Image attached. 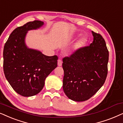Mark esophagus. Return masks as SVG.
<instances>
[{
    "instance_id": "esophagus-1",
    "label": "esophagus",
    "mask_w": 123,
    "mask_h": 123,
    "mask_svg": "<svg viewBox=\"0 0 123 123\" xmlns=\"http://www.w3.org/2000/svg\"><path fill=\"white\" fill-rule=\"evenodd\" d=\"M62 61L61 60H58V66H62Z\"/></svg>"
}]
</instances>
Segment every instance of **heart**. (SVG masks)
I'll use <instances>...</instances> for the list:
<instances>
[{
  "instance_id": "1",
  "label": "heart",
  "mask_w": 123,
  "mask_h": 123,
  "mask_svg": "<svg viewBox=\"0 0 123 123\" xmlns=\"http://www.w3.org/2000/svg\"><path fill=\"white\" fill-rule=\"evenodd\" d=\"M86 44V40L84 38H81L78 41V43H77V46L78 47H81L84 46Z\"/></svg>"
}]
</instances>
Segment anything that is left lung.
<instances>
[{
    "label": "left lung",
    "mask_w": 123,
    "mask_h": 123,
    "mask_svg": "<svg viewBox=\"0 0 123 123\" xmlns=\"http://www.w3.org/2000/svg\"><path fill=\"white\" fill-rule=\"evenodd\" d=\"M93 41L63 58V89L71 100H88L102 87L107 75L109 54L99 34L92 31Z\"/></svg>",
    "instance_id": "8db88e82"
}]
</instances>
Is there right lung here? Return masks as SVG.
Here are the masks:
<instances>
[{
	"label": "right lung",
	"mask_w": 123,
	"mask_h": 123,
	"mask_svg": "<svg viewBox=\"0 0 123 123\" xmlns=\"http://www.w3.org/2000/svg\"><path fill=\"white\" fill-rule=\"evenodd\" d=\"M43 22L35 20L14 29L5 44L3 70L14 91L24 97L35 96L42 91L45 80L57 66L58 57L47 56L29 49L25 43L27 31L37 29Z\"/></svg>",
	"instance_id": "add662e5"
}]
</instances>
